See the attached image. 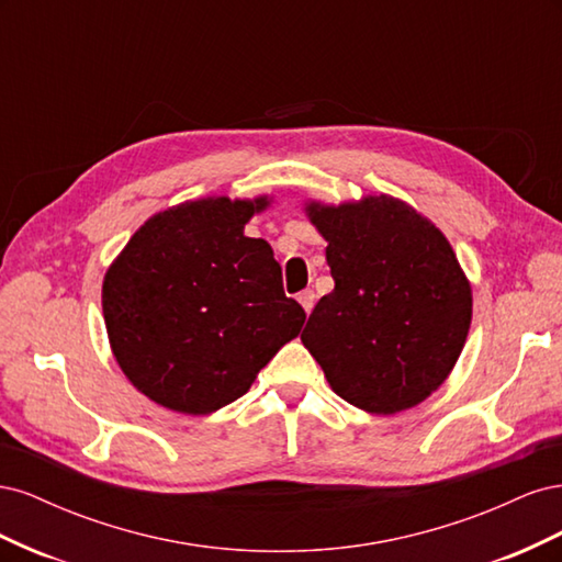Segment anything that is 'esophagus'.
Listing matches in <instances>:
<instances>
[{
  "instance_id": "34e87169",
  "label": "esophagus",
  "mask_w": 562,
  "mask_h": 562,
  "mask_svg": "<svg viewBox=\"0 0 562 562\" xmlns=\"http://www.w3.org/2000/svg\"><path fill=\"white\" fill-rule=\"evenodd\" d=\"M297 300H300V304H302V310L307 312V314H312L314 304H316V293H314V291H302V293L297 295Z\"/></svg>"
}]
</instances>
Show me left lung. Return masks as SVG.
<instances>
[{
  "label": "left lung",
  "instance_id": "left-lung-1",
  "mask_svg": "<svg viewBox=\"0 0 562 562\" xmlns=\"http://www.w3.org/2000/svg\"><path fill=\"white\" fill-rule=\"evenodd\" d=\"M307 213L335 281L300 339L337 396L361 411H407L446 382L471 326V285L427 217L394 196Z\"/></svg>",
  "mask_w": 562,
  "mask_h": 562
}]
</instances>
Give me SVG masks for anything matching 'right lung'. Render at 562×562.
<instances>
[{
	"label": "right lung",
	"instance_id": "obj_1",
	"mask_svg": "<svg viewBox=\"0 0 562 562\" xmlns=\"http://www.w3.org/2000/svg\"><path fill=\"white\" fill-rule=\"evenodd\" d=\"M267 199L187 201L149 217L112 262L103 314L114 359L147 398L209 415L241 398L307 314L271 246L244 236Z\"/></svg>",
	"mask_w": 562,
	"mask_h": 562
}]
</instances>
